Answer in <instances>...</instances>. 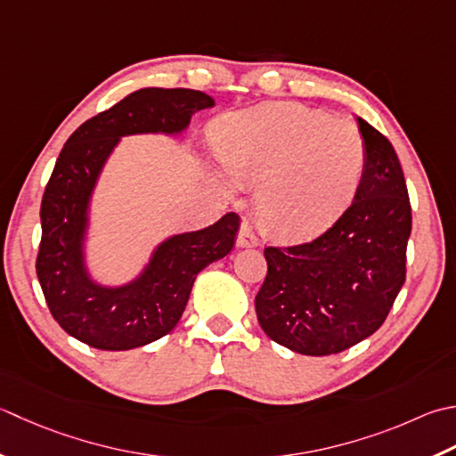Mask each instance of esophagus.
<instances>
[{
  "label": "esophagus",
  "mask_w": 456,
  "mask_h": 456,
  "mask_svg": "<svg viewBox=\"0 0 456 456\" xmlns=\"http://www.w3.org/2000/svg\"><path fill=\"white\" fill-rule=\"evenodd\" d=\"M258 245V239L253 233V227L248 221L240 223V229H239V235H237V247H256Z\"/></svg>",
  "instance_id": "obj_1"
}]
</instances>
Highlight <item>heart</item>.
I'll return each mask as SVG.
<instances>
[{"instance_id":"1","label":"heart","mask_w":456,"mask_h":456,"mask_svg":"<svg viewBox=\"0 0 456 456\" xmlns=\"http://www.w3.org/2000/svg\"><path fill=\"white\" fill-rule=\"evenodd\" d=\"M213 144L237 183H258L256 223L281 243H302L332 227L365 167L363 138L352 122L297 102L221 116Z\"/></svg>"}]
</instances>
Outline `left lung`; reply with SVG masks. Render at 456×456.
Wrapping results in <instances>:
<instances>
[{
  "label": "left lung",
  "instance_id": "obj_1",
  "mask_svg": "<svg viewBox=\"0 0 456 456\" xmlns=\"http://www.w3.org/2000/svg\"><path fill=\"white\" fill-rule=\"evenodd\" d=\"M365 167L354 201L310 243L266 247L255 298L265 334L305 355H332L386 322L405 282L411 235L403 169L391 142L363 118Z\"/></svg>",
  "mask_w": 456,
  "mask_h": 456
}]
</instances>
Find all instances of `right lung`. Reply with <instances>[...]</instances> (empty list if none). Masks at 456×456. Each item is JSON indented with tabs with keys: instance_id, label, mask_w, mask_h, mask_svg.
I'll use <instances>...</instances> for the list:
<instances>
[{
	"instance_id": "1",
	"label": "right lung",
	"mask_w": 456,
	"mask_h": 456,
	"mask_svg": "<svg viewBox=\"0 0 456 456\" xmlns=\"http://www.w3.org/2000/svg\"><path fill=\"white\" fill-rule=\"evenodd\" d=\"M216 104L191 88H140L70 134L41 201L37 279L53 318L96 350H132L172 332L195 276L231 253L239 216L166 239L136 279L102 287L85 265L88 208L106 159L122 136L180 134L191 116Z\"/></svg>"
}]
</instances>
